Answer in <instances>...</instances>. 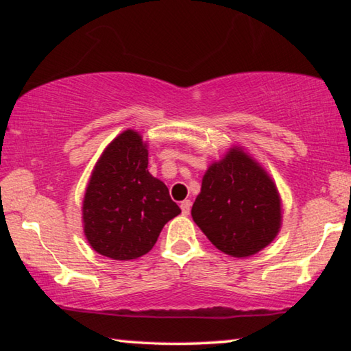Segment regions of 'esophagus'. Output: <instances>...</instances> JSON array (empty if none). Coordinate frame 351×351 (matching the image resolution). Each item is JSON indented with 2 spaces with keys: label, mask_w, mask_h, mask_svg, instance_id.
Here are the masks:
<instances>
[{
  "label": "esophagus",
  "mask_w": 351,
  "mask_h": 351,
  "mask_svg": "<svg viewBox=\"0 0 351 351\" xmlns=\"http://www.w3.org/2000/svg\"><path fill=\"white\" fill-rule=\"evenodd\" d=\"M190 207H192V203H190L189 199L182 201V203H181V210H182V215H189V213H190Z\"/></svg>",
  "instance_id": "34e87169"
}]
</instances>
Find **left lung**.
I'll return each instance as SVG.
<instances>
[{
	"instance_id": "obj_1",
	"label": "left lung",
	"mask_w": 351,
	"mask_h": 351,
	"mask_svg": "<svg viewBox=\"0 0 351 351\" xmlns=\"http://www.w3.org/2000/svg\"><path fill=\"white\" fill-rule=\"evenodd\" d=\"M193 221L219 251L249 257L276 239L282 203L274 181L243 148L207 169L192 207Z\"/></svg>"
}]
</instances>
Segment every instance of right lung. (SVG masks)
I'll return each mask as SVG.
<instances>
[{"instance_id": "right-lung-1", "label": "right lung", "mask_w": 351, "mask_h": 351, "mask_svg": "<svg viewBox=\"0 0 351 351\" xmlns=\"http://www.w3.org/2000/svg\"><path fill=\"white\" fill-rule=\"evenodd\" d=\"M142 136L125 130L105 148L83 198V230L94 251L112 260L142 257L164 224L180 215L169 189L150 175Z\"/></svg>"}]
</instances>
